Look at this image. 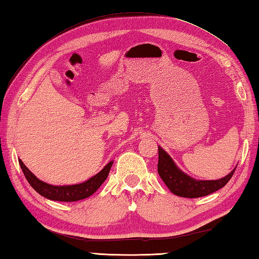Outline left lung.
I'll return each instance as SVG.
<instances>
[{
  "instance_id": "8db88e82",
  "label": "left lung",
  "mask_w": 259,
  "mask_h": 259,
  "mask_svg": "<svg viewBox=\"0 0 259 259\" xmlns=\"http://www.w3.org/2000/svg\"><path fill=\"white\" fill-rule=\"evenodd\" d=\"M158 174L172 194L185 198H198L217 191L233 177L236 168L226 177L218 180H196L176 166V163L161 147H158Z\"/></svg>"
}]
</instances>
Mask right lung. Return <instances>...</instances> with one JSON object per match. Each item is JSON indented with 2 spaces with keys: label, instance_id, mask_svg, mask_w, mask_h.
<instances>
[{
  "label": "right lung",
  "instance_id": "add662e5",
  "mask_svg": "<svg viewBox=\"0 0 259 259\" xmlns=\"http://www.w3.org/2000/svg\"><path fill=\"white\" fill-rule=\"evenodd\" d=\"M19 163L26 180L29 181L32 188L34 189L37 194H40L41 196L46 197L50 200L70 202L85 199V198L90 197L92 194H95L99 189V187H100L104 183V180L107 179L113 161H110L100 172H98L96 176H93L90 179L84 181V183L70 186L49 185L45 183V181L37 179L35 176L26 168V166L22 162L21 159L19 160Z\"/></svg>",
  "mask_w": 259,
  "mask_h": 259
}]
</instances>
